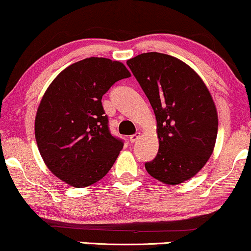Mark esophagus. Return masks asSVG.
<instances>
[{"label":"esophagus","mask_w":251,"mask_h":251,"mask_svg":"<svg viewBox=\"0 0 251 251\" xmlns=\"http://www.w3.org/2000/svg\"><path fill=\"white\" fill-rule=\"evenodd\" d=\"M140 137V133H136V134H134V135H132L129 137V142L130 143H134V142H136L137 141V138Z\"/></svg>","instance_id":"1"}]
</instances>
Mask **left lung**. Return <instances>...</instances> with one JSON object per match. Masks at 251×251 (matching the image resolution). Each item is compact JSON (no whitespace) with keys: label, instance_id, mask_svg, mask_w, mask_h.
Instances as JSON below:
<instances>
[{"label":"left lung","instance_id":"1","mask_svg":"<svg viewBox=\"0 0 251 251\" xmlns=\"http://www.w3.org/2000/svg\"><path fill=\"white\" fill-rule=\"evenodd\" d=\"M127 65L156 119L159 151L145 169L163 184H181L205 166L214 150L219 119L211 93L195 71L174 56L151 51Z\"/></svg>","mask_w":251,"mask_h":251}]
</instances>
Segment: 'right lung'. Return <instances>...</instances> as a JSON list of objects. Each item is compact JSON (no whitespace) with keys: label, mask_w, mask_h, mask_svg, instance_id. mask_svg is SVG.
Masks as SVG:
<instances>
[{"label":"right lung","mask_w":251,"mask_h":251,"mask_svg":"<svg viewBox=\"0 0 251 251\" xmlns=\"http://www.w3.org/2000/svg\"><path fill=\"white\" fill-rule=\"evenodd\" d=\"M129 76L121 62L90 57L63 70L43 96L35 119L37 145L48 169L70 186L99 181L124 147L109 132L101 99L115 82Z\"/></svg>","instance_id":"1"}]
</instances>
